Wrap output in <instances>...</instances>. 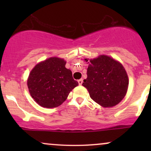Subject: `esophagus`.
I'll use <instances>...</instances> for the list:
<instances>
[{"label":"esophagus","instance_id":"1","mask_svg":"<svg viewBox=\"0 0 151 151\" xmlns=\"http://www.w3.org/2000/svg\"><path fill=\"white\" fill-rule=\"evenodd\" d=\"M78 83H79V85H81V84H82V83H83V79H79V80H78Z\"/></svg>","mask_w":151,"mask_h":151}]
</instances>
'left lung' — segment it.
<instances>
[{
  "label": "left lung",
  "instance_id": "left-lung-1",
  "mask_svg": "<svg viewBox=\"0 0 151 151\" xmlns=\"http://www.w3.org/2000/svg\"><path fill=\"white\" fill-rule=\"evenodd\" d=\"M87 78L82 85L89 91L90 97L103 107L116 106L125 96L129 78L121 63L106 55L88 60Z\"/></svg>",
  "mask_w": 151,
  "mask_h": 151
}]
</instances>
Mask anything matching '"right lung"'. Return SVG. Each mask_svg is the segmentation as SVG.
<instances>
[{
    "mask_svg": "<svg viewBox=\"0 0 151 151\" xmlns=\"http://www.w3.org/2000/svg\"><path fill=\"white\" fill-rule=\"evenodd\" d=\"M63 59L50 58L37 64L31 71L27 86L31 96L41 106H59L79 85L72 77V71L66 68Z\"/></svg>",
    "mask_w": 151,
    "mask_h": 151,
    "instance_id": "right-lung-1",
    "label": "right lung"
}]
</instances>
